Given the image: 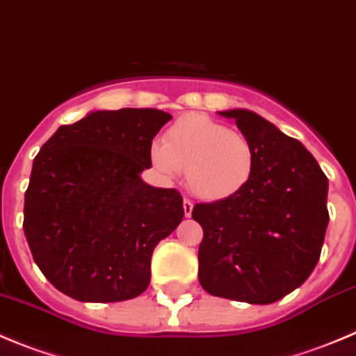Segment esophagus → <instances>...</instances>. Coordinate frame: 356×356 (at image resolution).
I'll return each mask as SVG.
<instances>
[{
	"instance_id": "34e87169",
	"label": "esophagus",
	"mask_w": 356,
	"mask_h": 356,
	"mask_svg": "<svg viewBox=\"0 0 356 356\" xmlns=\"http://www.w3.org/2000/svg\"><path fill=\"white\" fill-rule=\"evenodd\" d=\"M182 207H184V214L188 218L191 216V213H193V202L188 200V198H184V202H182Z\"/></svg>"
}]
</instances>
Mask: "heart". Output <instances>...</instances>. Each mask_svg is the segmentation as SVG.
<instances>
[{
  "mask_svg": "<svg viewBox=\"0 0 356 356\" xmlns=\"http://www.w3.org/2000/svg\"><path fill=\"white\" fill-rule=\"evenodd\" d=\"M159 174L186 172V184L207 202L232 198L246 188L255 168V149L245 134L200 113L177 118L163 142L150 145Z\"/></svg>",
  "mask_w": 356,
  "mask_h": 356,
  "instance_id": "heart-1",
  "label": "heart"
}]
</instances>
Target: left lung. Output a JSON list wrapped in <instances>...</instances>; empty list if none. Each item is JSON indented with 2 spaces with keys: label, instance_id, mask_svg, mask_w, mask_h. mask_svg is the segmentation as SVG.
<instances>
[{
  "label": "left lung",
  "instance_id": "left-lung-1",
  "mask_svg": "<svg viewBox=\"0 0 356 356\" xmlns=\"http://www.w3.org/2000/svg\"><path fill=\"white\" fill-rule=\"evenodd\" d=\"M234 118L255 149L254 175L227 200L197 204L198 280L213 296L268 305L310 277L328 227V179L309 150L250 110Z\"/></svg>",
  "mask_w": 356,
  "mask_h": 356
}]
</instances>
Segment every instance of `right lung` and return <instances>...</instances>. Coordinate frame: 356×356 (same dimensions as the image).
Wrapping results in <instances>:
<instances>
[{
    "mask_svg": "<svg viewBox=\"0 0 356 356\" xmlns=\"http://www.w3.org/2000/svg\"><path fill=\"white\" fill-rule=\"evenodd\" d=\"M170 118L152 108L90 111L38 150L22 227L60 293L111 303L149 287L152 252L184 216L177 190L142 179L152 140Z\"/></svg>",
    "mask_w": 356,
    "mask_h": 356,
    "instance_id": "add662e5",
    "label": "right lung"
}]
</instances>
